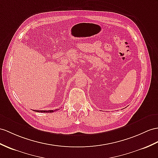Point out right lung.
I'll list each match as a JSON object with an SVG mask.
<instances>
[{
	"mask_svg": "<svg viewBox=\"0 0 158 158\" xmlns=\"http://www.w3.org/2000/svg\"><path fill=\"white\" fill-rule=\"evenodd\" d=\"M57 110V109H56L54 110H34V111H35V112H40V113H53V111H56Z\"/></svg>",
	"mask_w": 158,
	"mask_h": 158,
	"instance_id": "1",
	"label": "right lung"
}]
</instances>
